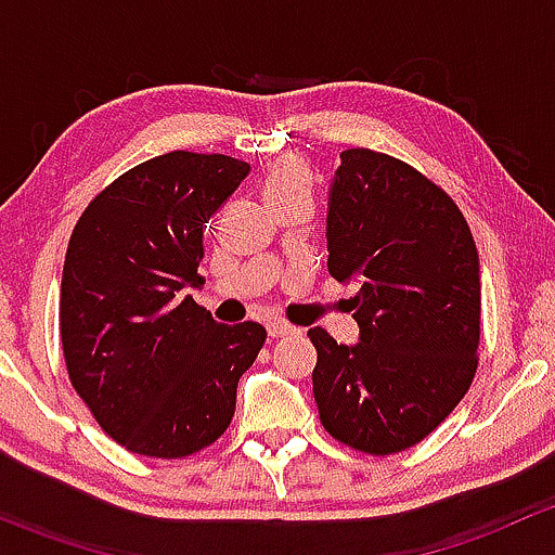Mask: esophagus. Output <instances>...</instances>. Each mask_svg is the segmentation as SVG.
Returning a JSON list of instances; mask_svg holds the SVG:
<instances>
[{
	"label": "esophagus",
	"instance_id": "esophagus-1",
	"mask_svg": "<svg viewBox=\"0 0 555 555\" xmlns=\"http://www.w3.org/2000/svg\"><path fill=\"white\" fill-rule=\"evenodd\" d=\"M295 327L293 324L282 322V319H273V322H268V335L271 338H284V335H293Z\"/></svg>",
	"mask_w": 555,
	"mask_h": 555
}]
</instances>
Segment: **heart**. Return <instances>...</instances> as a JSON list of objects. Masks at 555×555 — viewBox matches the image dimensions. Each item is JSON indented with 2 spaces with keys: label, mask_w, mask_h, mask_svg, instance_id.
I'll use <instances>...</instances> for the list:
<instances>
[{
  "label": "heart",
  "mask_w": 555,
  "mask_h": 555,
  "mask_svg": "<svg viewBox=\"0 0 555 555\" xmlns=\"http://www.w3.org/2000/svg\"><path fill=\"white\" fill-rule=\"evenodd\" d=\"M262 190H266L268 204H279V201L295 198V195H311V177L300 160L284 158L268 169Z\"/></svg>",
  "instance_id": "1"
}]
</instances>
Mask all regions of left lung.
Masks as SVG:
<instances>
[{
  "instance_id": "left-lung-1",
  "label": "left lung",
  "mask_w": 555,
  "mask_h": 555,
  "mask_svg": "<svg viewBox=\"0 0 555 555\" xmlns=\"http://www.w3.org/2000/svg\"><path fill=\"white\" fill-rule=\"evenodd\" d=\"M327 268L357 282L354 346L313 327L322 427L354 451L422 443L478 371L480 266L467 220L413 166L354 147L330 184Z\"/></svg>"
}]
</instances>
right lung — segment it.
I'll list each match as a JSON object with an SVG mask.
<instances>
[{
  "label": "right lung",
  "mask_w": 555,
  "mask_h": 555,
  "mask_svg": "<svg viewBox=\"0 0 555 555\" xmlns=\"http://www.w3.org/2000/svg\"><path fill=\"white\" fill-rule=\"evenodd\" d=\"M246 173L231 155L173 150L106 184L72 231L59 309L66 371L122 449L182 459L231 427L266 327L215 322L184 287L204 284L206 222Z\"/></svg>",
  "instance_id": "1"
}]
</instances>
